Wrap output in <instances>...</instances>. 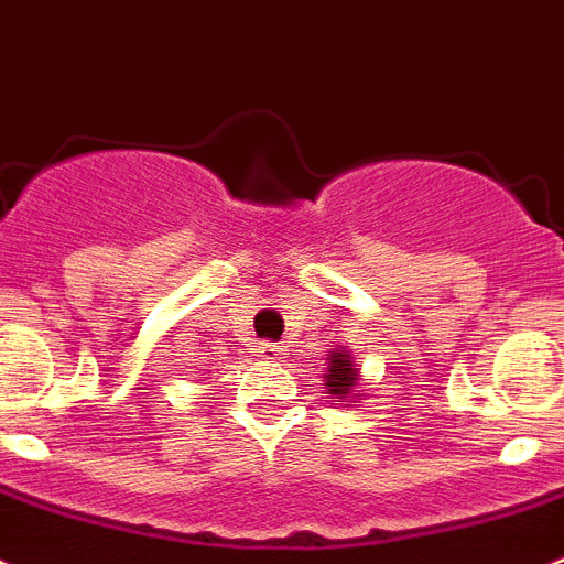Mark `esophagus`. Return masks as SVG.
Returning <instances> with one entry per match:
<instances>
[{"label": "esophagus", "instance_id": "obj_1", "mask_svg": "<svg viewBox=\"0 0 564 564\" xmlns=\"http://www.w3.org/2000/svg\"><path fill=\"white\" fill-rule=\"evenodd\" d=\"M258 357L267 359V362H275V359H283V345H278V343H258Z\"/></svg>", "mask_w": 564, "mask_h": 564}]
</instances>
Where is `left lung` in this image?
<instances>
[{
	"mask_svg": "<svg viewBox=\"0 0 564 564\" xmlns=\"http://www.w3.org/2000/svg\"><path fill=\"white\" fill-rule=\"evenodd\" d=\"M323 382H326L332 402H345L348 408L357 404V395H362L359 382H362V368L354 362L351 351L345 345H337L326 354V370H323Z\"/></svg>",
	"mask_w": 564,
	"mask_h": 564,
	"instance_id": "left-lung-1",
	"label": "left lung"
}]
</instances>
